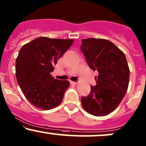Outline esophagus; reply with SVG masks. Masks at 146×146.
<instances>
[{
  "label": "esophagus",
  "mask_w": 146,
  "mask_h": 146,
  "mask_svg": "<svg viewBox=\"0 0 146 146\" xmlns=\"http://www.w3.org/2000/svg\"><path fill=\"white\" fill-rule=\"evenodd\" d=\"M70 83L73 84V85H77L78 82H73V81H71V82H70Z\"/></svg>",
  "instance_id": "esophagus-1"
}]
</instances>
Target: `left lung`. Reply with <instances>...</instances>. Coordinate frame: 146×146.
I'll return each mask as SVG.
<instances>
[{"label": "left lung", "mask_w": 146, "mask_h": 146, "mask_svg": "<svg viewBox=\"0 0 146 146\" xmlns=\"http://www.w3.org/2000/svg\"><path fill=\"white\" fill-rule=\"evenodd\" d=\"M80 49L90 68L99 73L96 86H91L90 94L81 98L82 107L93 115H107L116 109L127 91L129 68L126 56L106 39H83Z\"/></svg>", "instance_id": "1"}]
</instances>
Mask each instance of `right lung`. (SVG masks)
Wrapping results in <instances>:
<instances>
[{
	"label": "right lung",
	"instance_id": "add662e5",
	"mask_svg": "<svg viewBox=\"0 0 146 146\" xmlns=\"http://www.w3.org/2000/svg\"><path fill=\"white\" fill-rule=\"evenodd\" d=\"M74 40L40 37L23 46L16 59V78L21 91L32 105L42 110L58 106L69 87L68 80L50 74Z\"/></svg>",
	"mask_w": 146,
	"mask_h": 146
}]
</instances>
